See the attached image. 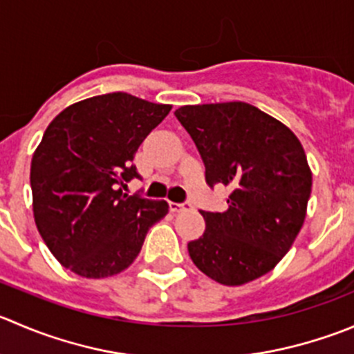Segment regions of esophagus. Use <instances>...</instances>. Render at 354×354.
Returning a JSON list of instances; mask_svg holds the SVG:
<instances>
[{"instance_id":"obj_1","label":"esophagus","mask_w":354,"mask_h":354,"mask_svg":"<svg viewBox=\"0 0 354 354\" xmlns=\"http://www.w3.org/2000/svg\"><path fill=\"white\" fill-rule=\"evenodd\" d=\"M169 207L173 212H181V211H187V209H190L192 204L190 202H171Z\"/></svg>"}]
</instances>
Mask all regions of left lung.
<instances>
[{"instance_id": "8db88e82", "label": "left lung", "mask_w": 354, "mask_h": 354, "mask_svg": "<svg viewBox=\"0 0 354 354\" xmlns=\"http://www.w3.org/2000/svg\"><path fill=\"white\" fill-rule=\"evenodd\" d=\"M194 140L209 187L232 188L223 212L201 211L205 232L188 242L202 273L242 286L272 272L306 218L311 169L297 136L245 102L183 105L174 112Z\"/></svg>"}]
</instances>
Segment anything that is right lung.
<instances>
[{
    "mask_svg": "<svg viewBox=\"0 0 354 354\" xmlns=\"http://www.w3.org/2000/svg\"><path fill=\"white\" fill-rule=\"evenodd\" d=\"M171 105L107 93L68 105L44 131L30 162L37 232L75 275L105 279L126 270L166 201L122 194L140 178L133 159Z\"/></svg>",
    "mask_w": 354,
    "mask_h": 354,
    "instance_id": "right-lung-1",
    "label": "right lung"
}]
</instances>
